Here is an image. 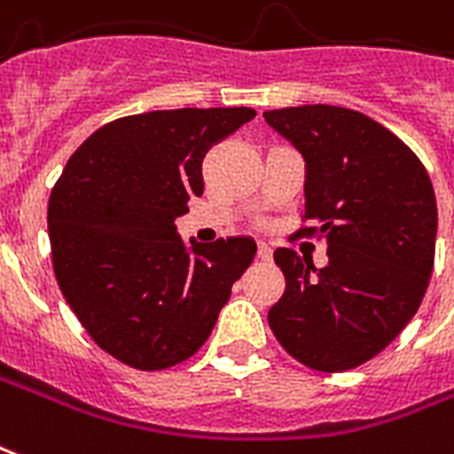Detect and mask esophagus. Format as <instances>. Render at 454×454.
Listing matches in <instances>:
<instances>
[{"mask_svg": "<svg viewBox=\"0 0 454 454\" xmlns=\"http://www.w3.org/2000/svg\"><path fill=\"white\" fill-rule=\"evenodd\" d=\"M257 257H260L262 262H270L271 260V247L267 243H260L257 245Z\"/></svg>", "mask_w": 454, "mask_h": 454, "instance_id": "esophagus-1", "label": "esophagus"}]
</instances>
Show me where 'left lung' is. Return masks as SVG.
I'll return each mask as SVG.
<instances>
[{"instance_id": "8db88e82", "label": "left lung", "mask_w": 454, "mask_h": 454, "mask_svg": "<svg viewBox=\"0 0 454 454\" xmlns=\"http://www.w3.org/2000/svg\"><path fill=\"white\" fill-rule=\"evenodd\" d=\"M264 120L305 159L298 236L327 243V267L288 247L274 253L286 291L270 327L295 361L351 371L387 347L424 301L435 260L438 207L431 177L399 137L337 106L281 107Z\"/></svg>"}]
</instances>
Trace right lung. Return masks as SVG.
Masks as SVG:
<instances>
[{
    "instance_id": "add662e5",
    "label": "right lung",
    "mask_w": 454,
    "mask_h": 454,
    "mask_svg": "<svg viewBox=\"0 0 454 454\" xmlns=\"http://www.w3.org/2000/svg\"><path fill=\"white\" fill-rule=\"evenodd\" d=\"M253 107L151 110L103 124L74 151L48 201L52 270L106 354L137 371L183 364L209 339L253 238L187 250L176 218L204 192L201 160Z\"/></svg>"
}]
</instances>
